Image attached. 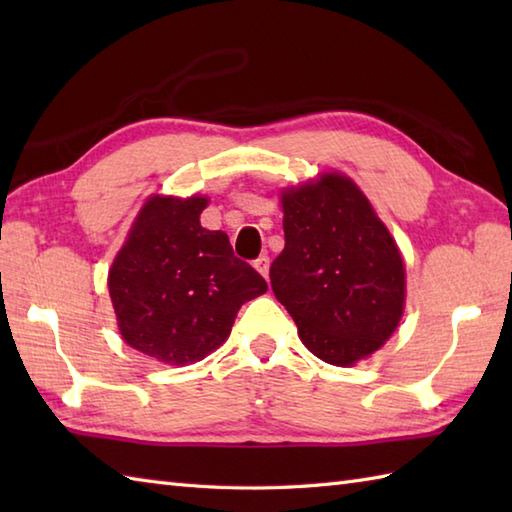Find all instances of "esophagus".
Returning a JSON list of instances; mask_svg holds the SVG:
<instances>
[{
  "mask_svg": "<svg viewBox=\"0 0 512 512\" xmlns=\"http://www.w3.org/2000/svg\"><path fill=\"white\" fill-rule=\"evenodd\" d=\"M255 268H257V273H259V275L268 279V268H270V259H268V255L257 257V259H255Z\"/></svg>",
  "mask_w": 512,
  "mask_h": 512,
  "instance_id": "esophagus-1",
  "label": "esophagus"
}]
</instances>
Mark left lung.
<instances>
[{
    "mask_svg": "<svg viewBox=\"0 0 512 512\" xmlns=\"http://www.w3.org/2000/svg\"><path fill=\"white\" fill-rule=\"evenodd\" d=\"M286 246L270 286L308 350L330 365L376 352L402 317L405 264L385 224L356 184L325 176L286 191Z\"/></svg>",
    "mask_w": 512,
    "mask_h": 512,
    "instance_id": "1",
    "label": "left lung"
}]
</instances>
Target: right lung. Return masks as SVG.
<instances>
[{"label": "right lung", "instance_id": "add662e5", "mask_svg": "<svg viewBox=\"0 0 512 512\" xmlns=\"http://www.w3.org/2000/svg\"><path fill=\"white\" fill-rule=\"evenodd\" d=\"M206 198H151L110 270V297L127 345L189 365L217 350L246 301L268 284L237 259L228 235L200 224Z\"/></svg>", "mask_w": 512, "mask_h": 512}]
</instances>
